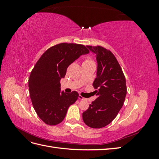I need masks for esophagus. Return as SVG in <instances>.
I'll return each mask as SVG.
<instances>
[{"label":"esophagus","instance_id":"esophagus-1","mask_svg":"<svg viewBox=\"0 0 159 159\" xmlns=\"http://www.w3.org/2000/svg\"><path fill=\"white\" fill-rule=\"evenodd\" d=\"M78 98H79L80 99H81V100H85V99L84 98H83V97H82V96H81V95H79V97H78Z\"/></svg>","mask_w":159,"mask_h":159}]
</instances>
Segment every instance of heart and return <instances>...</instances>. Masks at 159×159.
Here are the masks:
<instances>
[{"instance_id":"b5f03b06","label":"heart","mask_w":159,"mask_h":159,"mask_svg":"<svg viewBox=\"0 0 159 159\" xmlns=\"http://www.w3.org/2000/svg\"><path fill=\"white\" fill-rule=\"evenodd\" d=\"M84 62H92V61H91V60L90 59H87Z\"/></svg>"}]
</instances>
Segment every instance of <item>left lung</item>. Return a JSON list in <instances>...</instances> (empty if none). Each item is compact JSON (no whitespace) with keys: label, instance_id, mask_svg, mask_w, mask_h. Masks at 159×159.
<instances>
[{"label":"left lung","instance_id":"1","mask_svg":"<svg viewBox=\"0 0 159 159\" xmlns=\"http://www.w3.org/2000/svg\"><path fill=\"white\" fill-rule=\"evenodd\" d=\"M96 55L97 74L93 86L97 99L82 114L88 126L99 129L109 125L123 107L127 94L126 80L112 52L102 46H87Z\"/></svg>","mask_w":159,"mask_h":159}]
</instances>
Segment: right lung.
<instances>
[{
  "label": "right lung",
  "mask_w": 159,
  "mask_h": 159,
  "mask_svg": "<svg viewBox=\"0 0 159 159\" xmlns=\"http://www.w3.org/2000/svg\"><path fill=\"white\" fill-rule=\"evenodd\" d=\"M89 50L81 44L61 43L48 49L31 71L28 87L34 109L46 124L56 125L63 121L71 105L78 99L75 91L61 92L60 80L68 67Z\"/></svg>",
  "instance_id": "add662e5"
}]
</instances>
